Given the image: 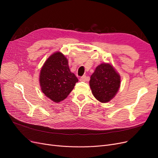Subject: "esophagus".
Wrapping results in <instances>:
<instances>
[{
    "mask_svg": "<svg viewBox=\"0 0 158 158\" xmlns=\"http://www.w3.org/2000/svg\"><path fill=\"white\" fill-rule=\"evenodd\" d=\"M87 80V77L86 76H81V77L80 78V81H81V82H85V80Z\"/></svg>",
    "mask_w": 158,
    "mask_h": 158,
    "instance_id": "esophagus-1",
    "label": "esophagus"
}]
</instances>
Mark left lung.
I'll return each instance as SVG.
<instances>
[{
  "label": "left lung",
  "instance_id": "1",
  "mask_svg": "<svg viewBox=\"0 0 158 158\" xmlns=\"http://www.w3.org/2000/svg\"><path fill=\"white\" fill-rule=\"evenodd\" d=\"M120 76L111 65L101 64L91 76L89 85L94 97L98 101L106 103L115 95L120 86Z\"/></svg>",
  "mask_w": 158,
  "mask_h": 158
}]
</instances>
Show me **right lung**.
<instances>
[{"label":"right lung","instance_id":"right-lung-1","mask_svg":"<svg viewBox=\"0 0 158 158\" xmlns=\"http://www.w3.org/2000/svg\"><path fill=\"white\" fill-rule=\"evenodd\" d=\"M78 81L69 69L68 60L60 52L49 56L41 70L40 82L42 92L56 103L68 96Z\"/></svg>","mask_w":158,"mask_h":158}]
</instances>
